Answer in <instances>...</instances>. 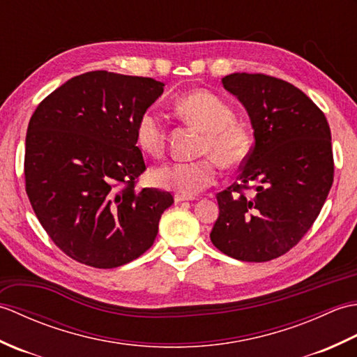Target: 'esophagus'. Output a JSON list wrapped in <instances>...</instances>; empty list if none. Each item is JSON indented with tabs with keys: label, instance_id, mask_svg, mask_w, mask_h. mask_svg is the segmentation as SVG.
<instances>
[{
	"label": "esophagus",
	"instance_id": "obj_1",
	"mask_svg": "<svg viewBox=\"0 0 357 357\" xmlns=\"http://www.w3.org/2000/svg\"><path fill=\"white\" fill-rule=\"evenodd\" d=\"M173 199H174V202H183V201H193L195 198H193V196H185V195L176 193L173 196Z\"/></svg>",
	"mask_w": 357,
	"mask_h": 357
}]
</instances>
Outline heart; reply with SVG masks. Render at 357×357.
I'll list each match as a JSON object with an SVG mask.
<instances>
[{"mask_svg":"<svg viewBox=\"0 0 357 357\" xmlns=\"http://www.w3.org/2000/svg\"><path fill=\"white\" fill-rule=\"evenodd\" d=\"M178 115L204 132L196 161L167 162L151 172V181L167 190L192 196L215 184L221 164L236 169L245 161L250 138L245 128L234 123V112L221 98L210 92H192L174 102ZM135 139L151 158H161L167 149V127L159 113L146 110L136 121Z\"/></svg>","mask_w":357,"mask_h":357,"instance_id":"1","label":"heart"}]
</instances>
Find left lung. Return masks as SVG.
I'll return each instance as SVG.
<instances>
[{"label":"left lung","mask_w":357,"mask_h":357,"mask_svg":"<svg viewBox=\"0 0 357 357\" xmlns=\"http://www.w3.org/2000/svg\"><path fill=\"white\" fill-rule=\"evenodd\" d=\"M222 84L247 109L255 144L236 183L216 196L210 239L234 259H276L312 229L333 185L328 121L302 90L270 75L231 73Z\"/></svg>","instance_id":"left-lung-1"}]
</instances>
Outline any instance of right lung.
<instances>
[{
	"label": "right lung",
	"mask_w": 357,
	"mask_h": 357,
	"mask_svg": "<svg viewBox=\"0 0 357 357\" xmlns=\"http://www.w3.org/2000/svg\"><path fill=\"white\" fill-rule=\"evenodd\" d=\"M164 92L161 81L82 73L45 96L29 121L24 179L55 245L95 268H115L153 245L173 196L138 190L146 162L135 126Z\"/></svg>",
	"instance_id": "add662e5"
}]
</instances>
